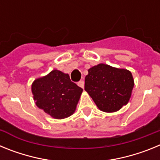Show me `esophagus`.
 <instances>
[{"instance_id": "obj_1", "label": "esophagus", "mask_w": 160, "mask_h": 160, "mask_svg": "<svg viewBox=\"0 0 160 160\" xmlns=\"http://www.w3.org/2000/svg\"><path fill=\"white\" fill-rule=\"evenodd\" d=\"M78 85L80 87H82V88H84V81H83V80L79 81L78 82Z\"/></svg>"}]
</instances>
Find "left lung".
Masks as SVG:
<instances>
[{"mask_svg": "<svg viewBox=\"0 0 160 160\" xmlns=\"http://www.w3.org/2000/svg\"><path fill=\"white\" fill-rule=\"evenodd\" d=\"M133 87L134 80L129 70L106 64L89 69L85 78V90L104 112H114L126 105Z\"/></svg>", "mask_w": 160, "mask_h": 160, "instance_id": "obj_1", "label": "left lung"}]
</instances>
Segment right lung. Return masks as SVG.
<instances>
[{
    "mask_svg": "<svg viewBox=\"0 0 160 160\" xmlns=\"http://www.w3.org/2000/svg\"><path fill=\"white\" fill-rule=\"evenodd\" d=\"M32 92L38 107L53 118L62 119L74 112L82 89L71 82L69 74L54 70L36 79Z\"/></svg>",
    "mask_w": 160,
    "mask_h": 160,
    "instance_id": "obj_1",
    "label": "right lung"
}]
</instances>
